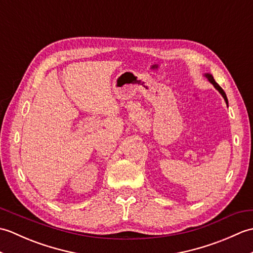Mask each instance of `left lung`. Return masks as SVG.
<instances>
[{"mask_svg":"<svg viewBox=\"0 0 253 253\" xmlns=\"http://www.w3.org/2000/svg\"><path fill=\"white\" fill-rule=\"evenodd\" d=\"M203 76L204 77H206L208 80H209V82L210 83H211L213 85H214V88H215L217 91H218V92L219 93H221V95L223 96V98H224V100H225V102H226V104H227V106H228V100H227V96H226V93H225L224 92V90L221 88V87H219V84L215 82V80H214V78H213V76H212V75L211 74H209V73H207V74H204L203 75Z\"/></svg>","mask_w":253,"mask_h":253,"instance_id":"1","label":"left lung"}]
</instances>
